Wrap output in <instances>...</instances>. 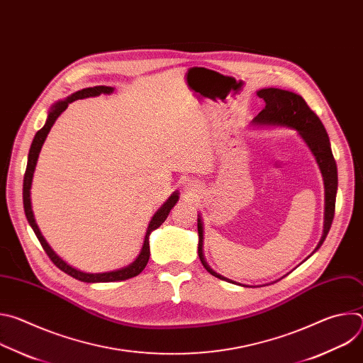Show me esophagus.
I'll list each match as a JSON object with an SVG mask.
<instances>
[{
    "label": "esophagus",
    "instance_id": "1",
    "mask_svg": "<svg viewBox=\"0 0 363 363\" xmlns=\"http://www.w3.org/2000/svg\"><path fill=\"white\" fill-rule=\"evenodd\" d=\"M189 189H191V188H188V191H189Z\"/></svg>",
    "mask_w": 363,
    "mask_h": 363
}]
</instances>
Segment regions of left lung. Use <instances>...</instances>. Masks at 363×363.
<instances>
[{"mask_svg": "<svg viewBox=\"0 0 363 363\" xmlns=\"http://www.w3.org/2000/svg\"><path fill=\"white\" fill-rule=\"evenodd\" d=\"M257 96L264 100L266 106L260 113H258L252 119V125L286 126V128L294 129L298 133V136L303 139V142L307 145L310 152H312V155L319 165V169L322 172L323 184H325V221H323L322 238L313 251V252H316L320 248V245L323 244V241L326 240V235L332 227V221L335 217L336 192H337V167H336V161L333 158L328 132H326L323 123L320 122V119L318 118V115L307 106V103L304 101V99L300 94L289 91V90H283V89L267 87V89L258 90ZM198 237H199L198 255H199V260H201L202 266L205 267V270L221 280H225V281H230L234 284H240L237 281H233V280L218 274L208 266V263L205 262L203 248H202L203 227H202V220H201L199 214H198ZM276 281H279V280H276ZM240 286L248 287L245 284H240Z\"/></svg>", "mask_w": 363, "mask_h": 363, "instance_id": "1", "label": "left lung"}]
</instances>
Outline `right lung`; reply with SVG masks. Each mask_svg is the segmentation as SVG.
<instances>
[{
	"label": "right lung",
	"instance_id": "1",
	"mask_svg": "<svg viewBox=\"0 0 363 363\" xmlns=\"http://www.w3.org/2000/svg\"><path fill=\"white\" fill-rule=\"evenodd\" d=\"M113 87H109V86H94V87H86V89H82L76 93H73L72 96L66 97L65 100H60L57 103H55L53 106H51L50 112H48V116H47V121L44 123V126L35 133L34 139H33V143H31V147H30V152H28V161H27V169H26V174H24V184H23V202H24V213H26V217H27V221L28 224L31 225L34 234L37 235L41 247L44 248V251L47 252V255L50 257V260L53 262L62 272H65L66 274L72 276L73 279L76 280H80V281H84V283H111V281H122V280H128V279H132L135 276H138L139 273H142V270L146 267L147 262H149V255H150V250H149V235L153 230H157L158 227L162 225V223L167 220V217L169 216L171 210L175 206V203L178 202L179 199V192L175 191L165 202L164 205L161 206V208L155 213V216L152 217V220L149 221V225H147V230H146V234H145V240H143V245L140 248V252L139 255L136 257V260L133 263H130L129 266L126 267H122V269H118V270H113V272H106V273H86V272H82V270H77L74 267H72L70 264H67L65 260H62V258L55 252V250L51 248L48 245V242L45 241V238L43 237L35 220H34V214H33V210H31V196H30V189H31V184H33V175H34V171H35V165H37V161H38V155H40V150H41V146L50 132V129L53 128L55 122L57 121V118L67 109V106L70 105L72 101L74 100H79V99H86V97H93V96H99V94H111L113 93Z\"/></svg>",
	"mask_w": 363,
	"mask_h": 363
}]
</instances>
